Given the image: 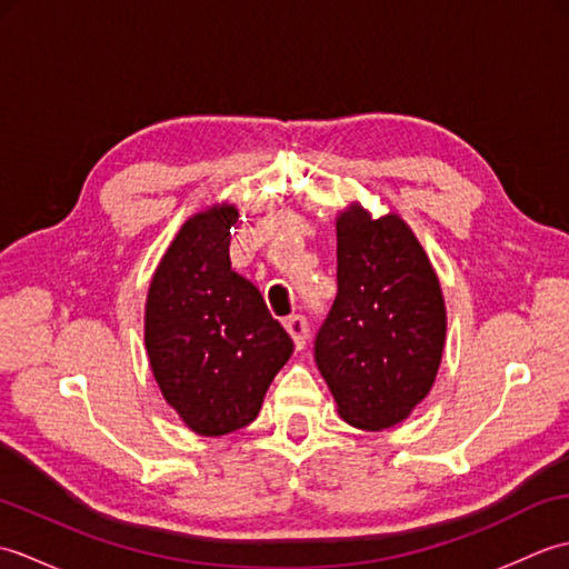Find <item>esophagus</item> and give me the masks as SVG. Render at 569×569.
I'll list each match as a JSON object with an SVG mask.
<instances>
[{"label":"esophagus","instance_id":"1","mask_svg":"<svg viewBox=\"0 0 569 569\" xmlns=\"http://www.w3.org/2000/svg\"><path fill=\"white\" fill-rule=\"evenodd\" d=\"M286 330H288V335L293 337V345L298 349L306 347L308 335H310V325H308L306 316H291V318H288L286 320Z\"/></svg>","mask_w":569,"mask_h":569}]
</instances>
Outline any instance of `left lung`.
Segmentation results:
<instances>
[{
    "label": "left lung",
    "mask_w": 569,
    "mask_h": 569,
    "mask_svg": "<svg viewBox=\"0 0 569 569\" xmlns=\"http://www.w3.org/2000/svg\"><path fill=\"white\" fill-rule=\"evenodd\" d=\"M445 345L438 276L398 214L337 220V298L316 361L349 426L383 430L428 396Z\"/></svg>",
    "instance_id": "left-lung-1"
}]
</instances>
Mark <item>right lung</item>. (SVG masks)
<instances>
[{
	"label": "right lung",
	"instance_id": "1",
	"mask_svg": "<svg viewBox=\"0 0 569 569\" xmlns=\"http://www.w3.org/2000/svg\"><path fill=\"white\" fill-rule=\"evenodd\" d=\"M237 217L232 204L190 217L147 300L153 377L186 426L210 438L249 426L293 355L291 335L229 261Z\"/></svg>",
	"mask_w": 569,
	"mask_h": 569
}]
</instances>
